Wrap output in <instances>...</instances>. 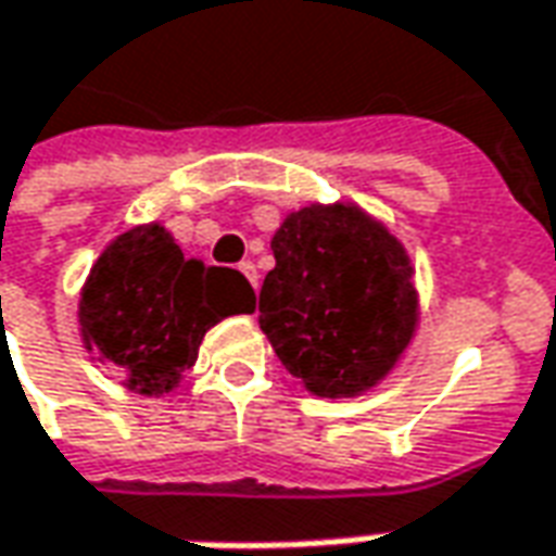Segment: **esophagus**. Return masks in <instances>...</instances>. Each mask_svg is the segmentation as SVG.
<instances>
[{
  "instance_id": "1",
  "label": "esophagus",
  "mask_w": 556,
  "mask_h": 556,
  "mask_svg": "<svg viewBox=\"0 0 556 556\" xmlns=\"http://www.w3.org/2000/svg\"><path fill=\"white\" fill-rule=\"evenodd\" d=\"M238 269H241V275H244V278H248L253 287H260V275H256V266H253L251 260H244V263H241Z\"/></svg>"
}]
</instances>
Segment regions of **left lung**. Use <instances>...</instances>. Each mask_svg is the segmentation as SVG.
Instances as JSON below:
<instances>
[{
  "label": "left lung",
  "instance_id": "left-lung-1",
  "mask_svg": "<svg viewBox=\"0 0 556 556\" xmlns=\"http://www.w3.org/2000/svg\"><path fill=\"white\" fill-rule=\"evenodd\" d=\"M260 330L305 391L342 401L379 389L419 327L413 260L355 201H312L271 235Z\"/></svg>",
  "mask_w": 556,
  "mask_h": 556
}]
</instances>
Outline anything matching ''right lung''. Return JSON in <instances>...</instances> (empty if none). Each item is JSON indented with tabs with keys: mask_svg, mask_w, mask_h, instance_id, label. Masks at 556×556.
Here are the masks:
<instances>
[{
	"mask_svg": "<svg viewBox=\"0 0 556 556\" xmlns=\"http://www.w3.org/2000/svg\"><path fill=\"white\" fill-rule=\"evenodd\" d=\"M253 308L241 271L182 256L152 219L115 235L94 260L78 296V337L91 361L113 364L122 389L162 397L180 389L214 324Z\"/></svg>",
	"mask_w": 556,
	"mask_h": 556,
	"instance_id": "obj_1",
	"label": "right lung"
}]
</instances>
